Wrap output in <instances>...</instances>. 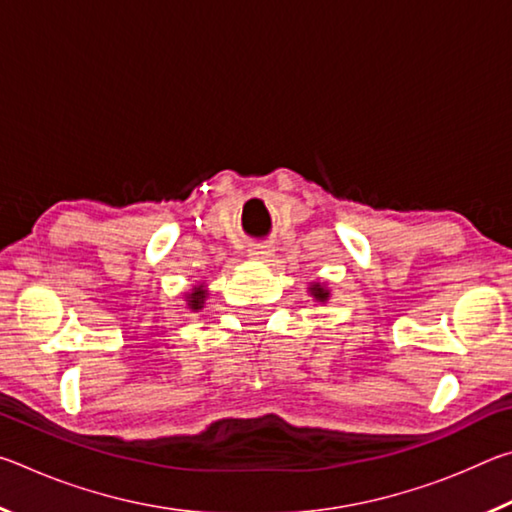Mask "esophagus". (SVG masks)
I'll return each instance as SVG.
<instances>
[{
    "label": "esophagus",
    "mask_w": 512,
    "mask_h": 512,
    "mask_svg": "<svg viewBox=\"0 0 512 512\" xmlns=\"http://www.w3.org/2000/svg\"><path fill=\"white\" fill-rule=\"evenodd\" d=\"M248 255L253 259H268L273 255V250L268 244H250L248 246Z\"/></svg>",
    "instance_id": "34e87169"
}]
</instances>
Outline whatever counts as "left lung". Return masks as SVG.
I'll list each match as a JSON object with an SVG mask.
<instances>
[{"instance_id": "left-lung-1", "label": "left lung", "mask_w": 512, "mask_h": 512, "mask_svg": "<svg viewBox=\"0 0 512 512\" xmlns=\"http://www.w3.org/2000/svg\"><path fill=\"white\" fill-rule=\"evenodd\" d=\"M311 293H314L318 300H327V291L320 289V284H314V287H311Z\"/></svg>"}]
</instances>
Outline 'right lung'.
<instances>
[{
    "mask_svg": "<svg viewBox=\"0 0 512 512\" xmlns=\"http://www.w3.org/2000/svg\"><path fill=\"white\" fill-rule=\"evenodd\" d=\"M189 298H192V300H189V305H192V309H201L203 298H205V291L203 289H194V293Z\"/></svg>",
    "mask_w": 512,
    "mask_h": 512,
    "instance_id": "1",
    "label": "right lung"
}]
</instances>
